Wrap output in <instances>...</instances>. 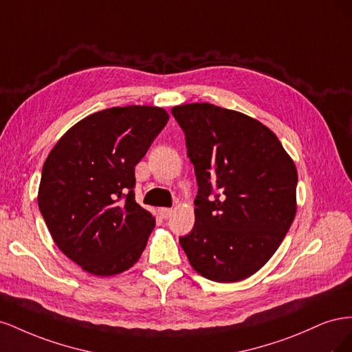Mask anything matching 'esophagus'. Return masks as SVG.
I'll return each mask as SVG.
<instances>
[{
  "instance_id": "34e87169",
  "label": "esophagus",
  "mask_w": 352,
  "mask_h": 352,
  "mask_svg": "<svg viewBox=\"0 0 352 352\" xmlns=\"http://www.w3.org/2000/svg\"><path fill=\"white\" fill-rule=\"evenodd\" d=\"M172 214H173V208H160V216L163 219L172 217Z\"/></svg>"
}]
</instances>
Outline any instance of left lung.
Returning a JSON list of instances; mask_svg holds the SVG:
<instances>
[{
	"label": "left lung",
	"mask_w": 352,
	"mask_h": 352,
	"mask_svg": "<svg viewBox=\"0 0 352 352\" xmlns=\"http://www.w3.org/2000/svg\"><path fill=\"white\" fill-rule=\"evenodd\" d=\"M172 114L198 184L195 225L179 242L204 278L247 279L272 258L295 219L296 167L278 136L247 114L208 102L177 105Z\"/></svg>",
	"instance_id": "obj_1"
}]
</instances>
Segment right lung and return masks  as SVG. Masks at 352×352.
<instances>
[{"mask_svg":"<svg viewBox=\"0 0 352 352\" xmlns=\"http://www.w3.org/2000/svg\"><path fill=\"white\" fill-rule=\"evenodd\" d=\"M168 120L166 110L126 105L94 113L48 154L38 206L60 251L95 276L140 260L155 226L135 201V166Z\"/></svg>","mask_w":352,"mask_h":352,"instance_id":"add662e5","label":"right lung"}]
</instances>
